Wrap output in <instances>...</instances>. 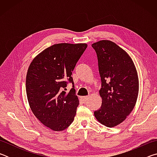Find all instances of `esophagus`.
<instances>
[{"mask_svg":"<svg viewBox=\"0 0 157 157\" xmlns=\"http://www.w3.org/2000/svg\"><path fill=\"white\" fill-rule=\"evenodd\" d=\"M88 96H82L81 97V100L83 101V102H86V101L87 100V99H88Z\"/></svg>","mask_w":157,"mask_h":157,"instance_id":"1","label":"esophagus"}]
</instances>
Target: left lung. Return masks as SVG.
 <instances>
[{
    "label": "left lung",
    "mask_w": 157,
    "mask_h": 157,
    "mask_svg": "<svg viewBox=\"0 0 157 157\" xmlns=\"http://www.w3.org/2000/svg\"><path fill=\"white\" fill-rule=\"evenodd\" d=\"M92 47L102 82V105L94 116L101 124L113 127L125 120L136 105L139 89L136 68L129 55L113 41L102 40Z\"/></svg>",
    "instance_id": "obj_1"
}]
</instances>
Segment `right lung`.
I'll list each match as a JSON object with an SVG mask.
<instances>
[{
	"label": "right lung",
	"mask_w": 157,
	"mask_h": 157,
	"mask_svg": "<svg viewBox=\"0 0 157 157\" xmlns=\"http://www.w3.org/2000/svg\"><path fill=\"white\" fill-rule=\"evenodd\" d=\"M86 44H57L34 58L26 75V94L36 118L53 131H62L73 123L79 105L75 90H66Z\"/></svg>",
	"instance_id": "right-lung-1"
}]
</instances>
